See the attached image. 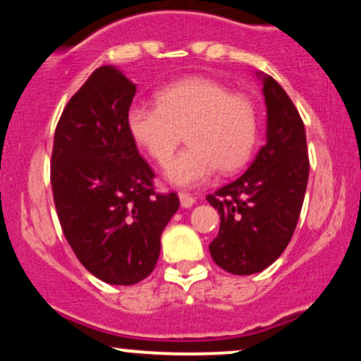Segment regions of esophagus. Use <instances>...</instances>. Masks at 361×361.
Masks as SVG:
<instances>
[{"label": "esophagus", "mask_w": 361, "mask_h": 361, "mask_svg": "<svg viewBox=\"0 0 361 361\" xmlns=\"http://www.w3.org/2000/svg\"><path fill=\"white\" fill-rule=\"evenodd\" d=\"M179 199H180V206L182 207H190L194 204V202H196V199H194L188 192H179Z\"/></svg>", "instance_id": "1"}]
</instances>
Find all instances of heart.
I'll use <instances>...</instances> for the list:
<instances>
[{"label": "heart", "instance_id": "b5f03b06", "mask_svg": "<svg viewBox=\"0 0 361 361\" xmlns=\"http://www.w3.org/2000/svg\"><path fill=\"white\" fill-rule=\"evenodd\" d=\"M126 126L135 143L160 165L171 160L184 133L189 147L167 165L165 177L192 188L216 169L230 173L248 162L258 137V113L248 96L231 94L218 80L192 78L157 92V106H131Z\"/></svg>", "mask_w": 361, "mask_h": 361}]
</instances>
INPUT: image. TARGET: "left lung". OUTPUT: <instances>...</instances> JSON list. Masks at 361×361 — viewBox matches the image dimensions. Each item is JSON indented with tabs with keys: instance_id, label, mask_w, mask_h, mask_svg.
Instances as JSON below:
<instances>
[{
	"instance_id": "8db88e82",
	"label": "left lung",
	"mask_w": 361,
	"mask_h": 361,
	"mask_svg": "<svg viewBox=\"0 0 361 361\" xmlns=\"http://www.w3.org/2000/svg\"><path fill=\"white\" fill-rule=\"evenodd\" d=\"M267 106V142L247 172L207 196L219 213L214 264L235 275L272 265L294 235L309 179L306 130L281 84L257 72Z\"/></svg>"
}]
</instances>
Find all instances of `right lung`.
Here are the masks:
<instances>
[{"label":"right lung","instance_id":"obj_1","mask_svg":"<svg viewBox=\"0 0 361 361\" xmlns=\"http://www.w3.org/2000/svg\"><path fill=\"white\" fill-rule=\"evenodd\" d=\"M135 92L114 66L92 72L63 108L50 162L63 236L80 264L111 286L154 272L160 236L179 209L176 192H155V173L126 126Z\"/></svg>","mask_w":361,"mask_h":361}]
</instances>
